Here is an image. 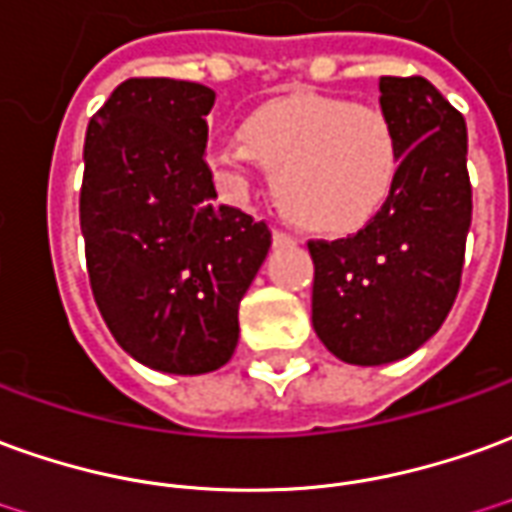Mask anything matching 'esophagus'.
Masks as SVG:
<instances>
[{
	"instance_id": "esophagus-1",
	"label": "esophagus",
	"mask_w": 512,
	"mask_h": 512,
	"mask_svg": "<svg viewBox=\"0 0 512 512\" xmlns=\"http://www.w3.org/2000/svg\"><path fill=\"white\" fill-rule=\"evenodd\" d=\"M274 244H277V246H291V244H296V238H293V235H288V232L274 230Z\"/></svg>"
}]
</instances>
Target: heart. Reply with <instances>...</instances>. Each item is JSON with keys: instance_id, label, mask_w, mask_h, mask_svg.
Masks as SVG:
<instances>
[{"instance_id": "heart-1", "label": "heart", "mask_w": 512, "mask_h": 512, "mask_svg": "<svg viewBox=\"0 0 512 512\" xmlns=\"http://www.w3.org/2000/svg\"><path fill=\"white\" fill-rule=\"evenodd\" d=\"M244 141L207 144V166L230 188L255 157L274 171L285 219L318 235L363 230L391 202L402 177V144L380 107L330 94L277 96L244 119Z\"/></svg>"}]
</instances>
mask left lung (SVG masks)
<instances>
[{
	"instance_id": "1",
	"label": "left lung",
	"mask_w": 512,
	"mask_h": 512,
	"mask_svg": "<svg viewBox=\"0 0 512 512\" xmlns=\"http://www.w3.org/2000/svg\"><path fill=\"white\" fill-rule=\"evenodd\" d=\"M380 107L402 144L391 202L355 235L307 244L313 330L352 366L402 360L441 330L471 227L466 119L424 77H380Z\"/></svg>"
}]
</instances>
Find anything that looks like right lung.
Instances as JSON below:
<instances>
[{
  "label": "right lung",
  "mask_w": 512,
  "mask_h": 512,
  "mask_svg": "<svg viewBox=\"0 0 512 512\" xmlns=\"http://www.w3.org/2000/svg\"><path fill=\"white\" fill-rule=\"evenodd\" d=\"M216 94L132 77L88 121L80 227L96 307L138 363L207 374L238 346V305L271 246L266 221L216 205L205 163Z\"/></svg>",
  "instance_id": "add662e5"
}]
</instances>
